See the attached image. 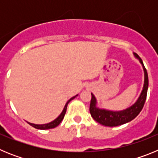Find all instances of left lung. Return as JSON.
<instances>
[{"mask_svg":"<svg viewBox=\"0 0 158 158\" xmlns=\"http://www.w3.org/2000/svg\"><path fill=\"white\" fill-rule=\"evenodd\" d=\"M135 55L136 58H139L140 62L143 65V62H142V59L139 57V55L137 54H135ZM143 69H144L145 72V81L142 93H141L139 100H137L136 103L131 107L127 108L126 110L121 111H111L104 109H99L98 107H96V98L93 96V94H92L89 111H90L92 117L96 122L106 127H116L133 120L134 118L139 115L143 108V106H144L145 102H146L148 85H149L148 73L144 65H143Z\"/></svg>","mask_w":158,"mask_h":158,"instance_id":"8db88e82","label":"left lung"}]
</instances>
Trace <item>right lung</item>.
Here are the masks:
<instances>
[{
	"label": "right lung",
	"instance_id": "right-lung-1",
	"mask_svg": "<svg viewBox=\"0 0 158 158\" xmlns=\"http://www.w3.org/2000/svg\"><path fill=\"white\" fill-rule=\"evenodd\" d=\"M75 97H76V96H73V97H72V98L69 99V100L67 101L66 104H65V107H64L63 111H62V112L61 113V115H60L59 116H58V118H56V119H54V121H52V122L49 123H47V124H42V125H38V124L30 123H28V124H30L31 126H32L33 127L36 128V129H40V130L52 129V128L56 127L57 126H58V125H59L60 123L62 122V119H63V118H64V116H65V112H66L67 105H68V104H69V102H70L71 100H73V99H74Z\"/></svg>",
	"mask_w": 158,
	"mask_h": 158
}]
</instances>
